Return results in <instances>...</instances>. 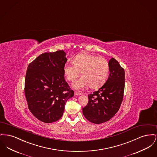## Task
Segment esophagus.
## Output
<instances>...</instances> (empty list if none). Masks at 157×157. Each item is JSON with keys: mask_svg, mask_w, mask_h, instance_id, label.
<instances>
[{"mask_svg": "<svg viewBox=\"0 0 157 157\" xmlns=\"http://www.w3.org/2000/svg\"><path fill=\"white\" fill-rule=\"evenodd\" d=\"M81 94H82L81 93H79V92H77V91H75V96H80Z\"/></svg>", "mask_w": 157, "mask_h": 157, "instance_id": "obj_1", "label": "esophagus"}]
</instances>
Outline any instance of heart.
Returning <instances> with one entry per match:
<instances>
[{"mask_svg":"<svg viewBox=\"0 0 157 157\" xmlns=\"http://www.w3.org/2000/svg\"><path fill=\"white\" fill-rule=\"evenodd\" d=\"M82 77L73 84L78 89L89 86L91 89H98L107 80L109 72V64L103 57L82 54L73 59V64L66 63L64 67V74L67 80L73 82L80 72Z\"/></svg>","mask_w":157,"mask_h":157,"instance_id":"obj_1","label":"heart"}]
</instances>
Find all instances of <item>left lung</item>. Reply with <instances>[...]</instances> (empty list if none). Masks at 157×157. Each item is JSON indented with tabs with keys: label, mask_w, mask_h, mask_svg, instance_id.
Segmentation results:
<instances>
[{
	"label": "left lung",
	"mask_w": 157,
	"mask_h": 157,
	"mask_svg": "<svg viewBox=\"0 0 157 157\" xmlns=\"http://www.w3.org/2000/svg\"><path fill=\"white\" fill-rule=\"evenodd\" d=\"M110 73L98 91L89 94V102L82 108L84 117L93 124L106 122L119 110L124 98V71L114 58L109 61Z\"/></svg>",
	"instance_id": "8db88e82"
}]
</instances>
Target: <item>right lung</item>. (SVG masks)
Masks as SVG:
<instances>
[{"label": "right lung", "instance_id": "obj_1", "mask_svg": "<svg viewBox=\"0 0 157 157\" xmlns=\"http://www.w3.org/2000/svg\"><path fill=\"white\" fill-rule=\"evenodd\" d=\"M66 56L63 50L43 53L27 68L25 94L28 106L36 118L45 123L59 120L67 101L74 96L64 79Z\"/></svg>", "mask_w": 157, "mask_h": 157}]
</instances>
